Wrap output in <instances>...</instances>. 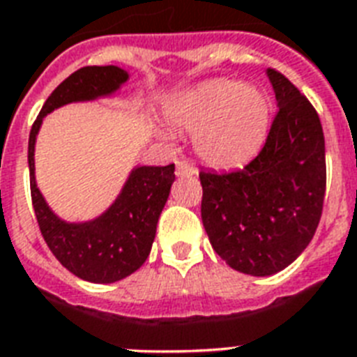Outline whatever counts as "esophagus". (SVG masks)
I'll list each match as a JSON object with an SVG mask.
<instances>
[{
    "instance_id": "esophagus-1",
    "label": "esophagus",
    "mask_w": 357,
    "mask_h": 357,
    "mask_svg": "<svg viewBox=\"0 0 357 357\" xmlns=\"http://www.w3.org/2000/svg\"><path fill=\"white\" fill-rule=\"evenodd\" d=\"M196 168L187 161H176V176L179 178H187V176H195Z\"/></svg>"
}]
</instances>
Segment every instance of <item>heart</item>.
Instances as JSON below:
<instances>
[{"label": "heart", "instance_id": "obj_1", "mask_svg": "<svg viewBox=\"0 0 357 357\" xmlns=\"http://www.w3.org/2000/svg\"><path fill=\"white\" fill-rule=\"evenodd\" d=\"M165 122L195 133L196 153L211 167L235 168L265 142L271 102L257 86L213 79L168 100Z\"/></svg>", "mask_w": 357, "mask_h": 357}]
</instances>
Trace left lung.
Here are the masks:
<instances>
[{"label": "left lung", "instance_id": "left-lung-1", "mask_svg": "<svg viewBox=\"0 0 357 357\" xmlns=\"http://www.w3.org/2000/svg\"><path fill=\"white\" fill-rule=\"evenodd\" d=\"M278 113L263 150L243 170L200 172L202 222L213 250L231 268L272 276L315 235L326 192L321 120L307 98L266 70Z\"/></svg>", "mask_w": 357, "mask_h": 357}]
</instances>
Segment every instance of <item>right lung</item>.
I'll use <instances>...</instances> for the list:
<instances>
[{"instance_id": "1", "label": "right lung", "mask_w": 357, "mask_h": 357, "mask_svg": "<svg viewBox=\"0 0 357 357\" xmlns=\"http://www.w3.org/2000/svg\"><path fill=\"white\" fill-rule=\"evenodd\" d=\"M129 79L119 66H85L66 77L47 98L29 133L31 200L40 234L72 274L92 283H114L142 266L150 255L159 217L170 195L174 165L135 167L116 200L86 222H66L52 211L35 178V144L42 120L55 109L113 96Z\"/></svg>"}]
</instances>
